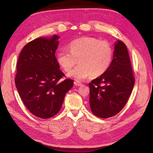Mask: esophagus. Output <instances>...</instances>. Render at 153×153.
Wrapping results in <instances>:
<instances>
[{
  "label": "esophagus",
  "mask_w": 153,
  "mask_h": 153,
  "mask_svg": "<svg viewBox=\"0 0 153 153\" xmlns=\"http://www.w3.org/2000/svg\"><path fill=\"white\" fill-rule=\"evenodd\" d=\"M74 85H77V86H81L82 85V83H81V82H79V81H74Z\"/></svg>",
  "instance_id": "1"
}]
</instances>
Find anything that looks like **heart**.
I'll use <instances>...</instances> for the list:
<instances>
[{"label": "heart", "instance_id": "1", "mask_svg": "<svg viewBox=\"0 0 153 153\" xmlns=\"http://www.w3.org/2000/svg\"><path fill=\"white\" fill-rule=\"evenodd\" d=\"M69 50H60L57 53V61L66 72L71 70L79 61V64L68 76L77 81L103 75L109 68L113 50L106 42L92 37L74 40L68 46Z\"/></svg>", "mask_w": 153, "mask_h": 153}]
</instances>
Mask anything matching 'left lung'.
<instances>
[{
  "label": "left lung",
  "mask_w": 153,
  "mask_h": 153,
  "mask_svg": "<svg viewBox=\"0 0 153 153\" xmlns=\"http://www.w3.org/2000/svg\"><path fill=\"white\" fill-rule=\"evenodd\" d=\"M134 81L126 46L118 40L115 44L114 58L108 70L89 84L92 113L102 118L118 114L130 97Z\"/></svg>",
  "instance_id": "1"
}]
</instances>
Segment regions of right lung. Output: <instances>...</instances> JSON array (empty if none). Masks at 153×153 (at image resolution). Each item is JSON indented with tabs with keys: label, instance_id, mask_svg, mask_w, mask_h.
<instances>
[{
	"label": "right lung",
	"instance_id": "obj_1",
	"mask_svg": "<svg viewBox=\"0 0 153 153\" xmlns=\"http://www.w3.org/2000/svg\"><path fill=\"white\" fill-rule=\"evenodd\" d=\"M59 36L38 38L27 43L19 55L15 83L25 107L35 116L48 119L60 110L73 80L61 78L55 56Z\"/></svg>",
	"mask_w": 153,
	"mask_h": 153
}]
</instances>
